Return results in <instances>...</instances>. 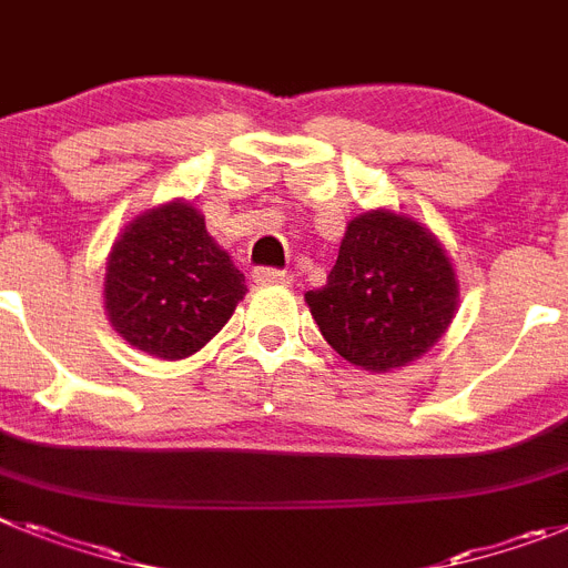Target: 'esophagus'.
<instances>
[{"mask_svg":"<svg viewBox=\"0 0 568 568\" xmlns=\"http://www.w3.org/2000/svg\"><path fill=\"white\" fill-rule=\"evenodd\" d=\"M251 277H254L256 285H285V283H291L288 271H280V268H254V271H251Z\"/></svg>","mask_w":568,"mask_h":568,"instance_id":"esophagus-1","label":"esophagus"}]
</instances>
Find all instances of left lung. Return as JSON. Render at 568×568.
<instances>
[{"instance_id": "left-lung-1", "label": "left lung", "mask_w": 568, "mask_h": 568, "mask_svg": "<svg viewBox=\"0 0 568 568\" xmlns=\"http://www.w3.org/2000/svg\"><path fill=\"white\" fill-rule=\"evenodd\" d=\"M457 297L437 236L379 209L348 223L332 274L305 303L339 357L379 374L426 354L446 334Z\"/></svg>"}]
</instances>
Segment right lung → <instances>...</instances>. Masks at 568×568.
<instances>
[{"mask_svg":"<svg viewBox=\"0 0 568 568\" xmlns=\"http://www.w3.org/2000/svg\"><path fill=\"white\" fill-rule=\"evenodd\" d=\"M245 291V277L191 202H168L131 220L108 254V320L151 357L200 352Z\"/></svg>","mask_w":568,"mask_h":568,"instance_id":"add662e5","label":"right lung"}]
</instances>
